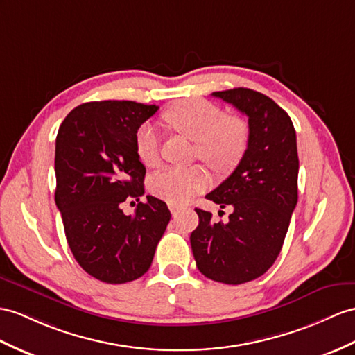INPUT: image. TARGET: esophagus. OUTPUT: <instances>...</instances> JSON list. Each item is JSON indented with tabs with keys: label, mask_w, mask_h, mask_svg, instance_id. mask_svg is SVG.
<instances>
[{
	"label": "esophagus",
	"mask_w": 355,
	"mask_h": 355,
	"mask_svg": "<svg viewBox=\"0 0 355 355\" xmlns=\"http://www.w3.org/2000/svg\"><path fill=\"white\" fill-rule=\"evenodd\" d=\"M168 207H170V211H171V214H173V215H178V212L180 211V207H179L178 205H173V203H170V205H168Z\"/></svg>",
	"instance_id": "obj_1"
}]
</instances>
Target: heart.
Returning a JSON list of instances; mask_svg holds the SVG:
<instances>
[{
	"label": "heart",
	"instance_id": "heart-1",
	"mask_svg": "<svg viewBox=\"0 0 355 355\" xmlns=\"http://www.w3.org/2000/svg\"><path fill=\"white\" fill-rule=\"evenodd\" d=\"M166 122L178 132L196 141L194 155L215 171H229L243 158L248 143V126L238 116H226L215 103L188 99L176 103L164 114ZM138 158L144 166L159 162V134L152 125H144L135 138ZM211 176L202 166L188 168L168 167L150 179L155 196L173 205H184L203 193Z\"/></svg>",
	"mask_w": 355,
	"mask_h": 355
}]
</instances>
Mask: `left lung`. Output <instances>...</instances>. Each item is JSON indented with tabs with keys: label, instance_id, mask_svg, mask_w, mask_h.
Masks as SVG:
<instances>
[{
	"label": "left lung",
	"instance_id": "8db88e82",
	"mask_svg": "<svg viewBox=\"0 0 355 355\" xmlns=\"http://www.w3.org/2000/svg\"><path fill=\"white\" fill-rule=\"evenodd\" d=\"M212 96L248 117V143L238 167L206 196L233 212L215 221L197 207L189 241L205 277L241 284L261 277L280 254L298 202L297 135L288 112L262 93L238 87Z\"/></svg>",
	"mask_w": 355,
	"mask_h": 355
}]
</instances>
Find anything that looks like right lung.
Returning <instances> with one entry per match:
<instances>
[{
	"instance_id": "obj_1",
	"label": "right lung",
	"mask_w": 355,
	"mask_h": 355,
	"mask_svg": "<svg viewBox=\"0 0 355 355\" xmlns=\"http://www.w3.org/2000/svg\"><path fill=\"white\" fill-rule=\"evenodd\" d=\"M157 111L132 101L87 102L69 112L57 134L55 205L67 244L85 272L110 284L148 272L171 218L152 196L134 215L122 211L123 202L144 194L135 138Z\"/></svg>"
}]
</instances>
